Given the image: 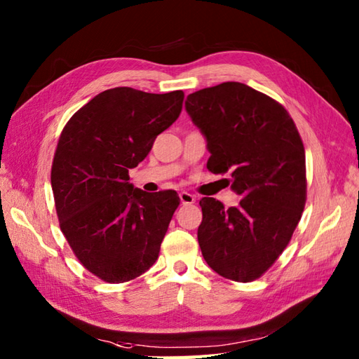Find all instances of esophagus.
Listing matches in <instances>:
<instances>
[{
	"label": "esophagus",
	"mask_w": 359,
	"mask_h": 359,
	"mask_svg": "<svg viewBox=\"0 0 359 359\" xmlns=\"http://www.w3.org/2000/svg\"><path fill=\"white\" fill-rule=\"evenodd\" d=\"M179 197H180V202L184 203V205H191V203L196 202V197H194L193 194L187 193V191H182V193L179 194Z\"/></svg>",
	"instance_id": "obj_1"
}]
</instances>
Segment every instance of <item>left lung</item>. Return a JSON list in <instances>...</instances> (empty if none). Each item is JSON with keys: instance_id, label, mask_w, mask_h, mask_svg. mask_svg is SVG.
Masks as SVG:
<instances>
[{"instance_id": "8db88e82", "label": "left lung", "mask_w": 359, "mask_h": 359, "mask_svg": "<svg viewBox=\"0 0 359 359\" xmlns=\"http://www.w3.org/2000/svg\"><path fill=\"white\" fill-rule=\"evenodd\" d=\"M193 123L207 139V168L231 171L238 207L203 197L197 239L220 276L251 282L270 269L292 239L307 199L306 151L287 109L243 83L189 94Z\"/></svg>"}]
</instances>
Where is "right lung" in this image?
<instances>
[{"label":"right lung","instance_id":"1","mask_svg":"<svg viewBox=\"0 0 359 359\" xmlns=\"http://www.w3.org/2000/svg\"><path fill=\"white\" fill-rule=\"evenodd\" d=\"M184 93L103 90L67 121L50 184L60 228L88 271L109 284L140 276L158 257L180 199L172 189L144 193L129 170L180 116Z\"/></svg>","mask_w":359,"mask_h":359}]
</instances>
